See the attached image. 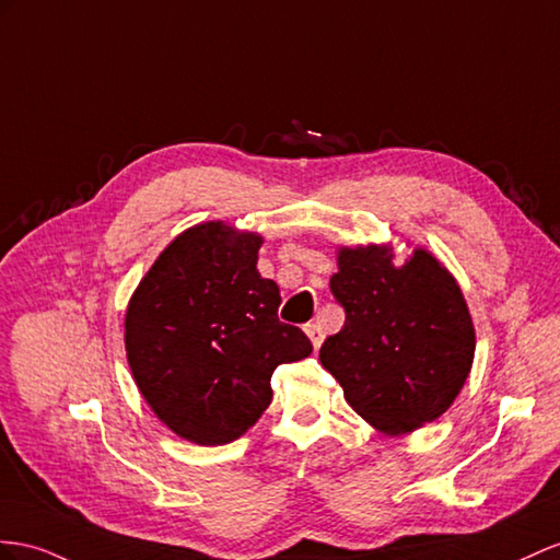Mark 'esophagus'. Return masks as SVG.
<instances>
[{"mask_svg":"<svg viewBox=\"0 0 560 560\" xmlns=\"http://www.w3.org/2000/svg\"><path fill=\"white\" fill-rule=\"evenodd\" d=\"M305 334H307V338L312 340L314 348H319L322 342H324V328H322L319 324H307V326H305Z\"/></svg>","mask_w":560,"mask_h":560,"instance_id":"esophagus-1","label":"esophagus"}]
</instances>
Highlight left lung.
<instances>
[{
  "mask_svg": "<svg viewBox=\"0 0 560 560\" xmlns=\"http://www.w3.org/2000/svg\"><path fill=\"white\" fill-rule=\"evenodd\" d=\"M336 260L331 293L346 324L324 340L322 366L383 435H407L440 419L476 354V328L456 279L425 248L395 265L388 243L340 246Z\"/></svg>",
  "mask_w": 560,
  "mask_h": 560,
  "instance_id": "8db88e82",
  "label": "left lung"
}]
</instances>
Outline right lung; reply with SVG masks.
Masks as SVG:
<instances>
[{
  "label": "right lung",
  "instance_id": "1",
  "mask_svg": "<svg viewBox=\"0 0 560 560\" xmlns=\"http://www.w3.org/2000/svg\"><path fill=\"white\" fill-rule=\"evenodd\" d=\"M262 236L200 222L172 238L125 312L127 364L172 433L203 447L238 440L271 402L279 364L310 338L277 317L279 285L257 271Z\"/></svg>",
  "mask_w": 560,
  "mask_h": 560
}]
</instances>
